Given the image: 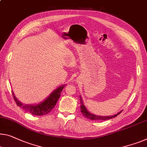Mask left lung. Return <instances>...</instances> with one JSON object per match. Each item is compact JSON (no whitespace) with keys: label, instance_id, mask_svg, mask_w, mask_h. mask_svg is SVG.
Listing matches in <instances>:
<instances>
[{"label":"left lung","instance_id":"1","mask_svg":"<svg viewBox=\"0 0 147 147\" xmlns=\"http://www.w3.org/2000/svg\"><path fill=\"white\" fill-rule=\"evenodd\" d=\"M80 103H81V112L82 113V114L85 117V118H87L89 119H91V120H107V119L115 118V117H116L118 115H119L121 112V111H120L119 112H118V114H115L114 116H96V115L92 114L91 113H90L87 110V108H85V105H83L82 98H81V96H80Z\"/></svg>","mask_w":147,"mask_h":147}]
</instances>
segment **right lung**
<instances>
[{
  "label": "right lung",
  "instance_id": "obj_1",
  "mask_svg": "<svg viewBox=\"0 0 147 147\" xmlns=\"http://www.w3.org/2000/svg\"><path fill=\"white\" fill-rule=\"evenodd\" d=\"M66 85H63L62 86L58 87L57 89L53 91V92L49 95L44 101L40 102L37 105H25L18 100L16 98L14 94L13 93V99L16 103L18 107H21L26 111L28 112L31 114L35 116H42L50 112L56 105V102L60 96V93L62 91L64 87Z\"/></svg>",
  "mask_w": 147,
  "mask_h": 147
}]
</instances>
